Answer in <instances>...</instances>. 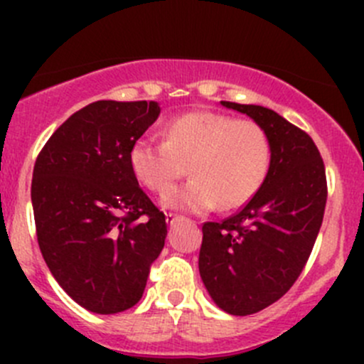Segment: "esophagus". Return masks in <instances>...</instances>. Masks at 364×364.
Segmentation results:
<instances>
[{
    "label": "esophagus",
    "instance_id": "1",
    "mask_svg": "<svg viewBox=\"0 0 364 364\" xmlns=\"http://www.w3.org/2000/svg\"><path fill=\"white\" fill-rule=\"evenodd\" d=\"M181 218H183L181 215H176V213H168L167 218H165V220H167L168 225H172V223H176V222H178V220H181Z\"/></svg>",
    "mask_w": 364,
    "mask_h": 364
}]
</instances>
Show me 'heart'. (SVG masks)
<instances>
[{"label":"heart","instance_id":"heart-1","mask_svg":"<svg viewBox=\"0 0 364 364\" xmlns=\"http://www.w3.org/2000/svg\"><path fill=\"white\" fill-rule=\"evenodd\" d=\"M271 139L262 124L215 111H192L165 127V141L132 144V172L148 190L164 193L186 173L193 179L165 193V208L203 213L216 204L232 211L257 196L269 174Z\"/></svg>","mask_w":364,"mask_h":364}]
</instances>
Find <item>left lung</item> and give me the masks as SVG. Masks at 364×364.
Wrapping results in <instances>:
<instances>
[{
	"instance_id": "left-lung-1",
	"label": "left lung",
	"mask_w": 364,
	"mask_h": 364,
	"mask_svg": "<svg viewBox=\"0 0 364 364\" xmlns=\"http://www.w3.org/2000/svg\"><path fill=\"white\" fill-rule=\"evenodd\" d=\"M262 124L271 167L262 188L236 215L205 222L199 271L209 296L230 315H252L299 278L328 200L324 161L310 135L262 105L222 102Z\"/></svg>"
}]
</instances>
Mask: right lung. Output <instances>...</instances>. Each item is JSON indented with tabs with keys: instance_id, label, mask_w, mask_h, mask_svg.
Listing matches in <instances>:
<instances>
[{
	"instance_id": "add662e5",
	"label": "right lung",
	"mask_w": 364,
	"mask_h": 364,
	"mask_svg": "<svg viewBox=\"0 0 364 364\" xmlns=\"http://www.w3.org/2000/svg\"><path fill=\"white\" fill-rule=\"evenodd\" d=\"M159 114L156 102H93L50 135L35 161L40 252L61 289L93 314L137 304L165 245V215L128 160Z\"/></svg>"
}]
</instances>
